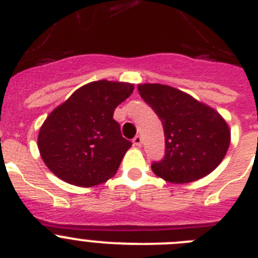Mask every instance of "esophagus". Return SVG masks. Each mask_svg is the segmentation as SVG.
Wrapping results in <instances>:
<instances>
[{
    "instance_id": "esophagus-1",
    "label": "esophagus",
    "mask_w": 258,
    "mask_h": 258,
    "mask_svg": "<svg viewBox=\"0 0 258 258\" xmlns=\"http://www.w3.org/2000/svg\"><path fill=\"white\" fill-rule=\"evenodd\" d=\"M133 143H134V146H137V147H141V146H142V137L141 136L134 137Z\"/></svg>"
}]
</instances>
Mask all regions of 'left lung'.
Listing matches in <instances>:
<instances>
[{"label":"left lung","mask_w":258,"mask_h":258,"mask_svg":"<svg viewBox=\"0 0 258 258\" xmlns=\"http://www.w3.org/2000/svg\"><path fill=\"white\" fill-rule=\"evenodd\" d=\"M138 92L163 122L165 156L151 165L157 177L172 183H188L220 165L231 133L216 109L161 84H140Z\"/></svg>","instance_id":"1"}]
</instances>
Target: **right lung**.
I'll return each instance as SVG.
<instances>
[{"label": "right lung", "mask_w": 258, "mask_h": 258, "mask_svg": "<svg viewBox=\"0 0 258 258\" xmlns=\"http://www.w3.org/2000/svg\"><path fill=\"white\" fill-rule=\"evenodd\" d=\"M133 90L129 83L93 81L47 116L37 145L44 163L58 178L92 187L116 174L132 142L121 136L113 111Z\"/></svg>", "instance_id": "right-lung-1"}]
</instances>
